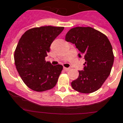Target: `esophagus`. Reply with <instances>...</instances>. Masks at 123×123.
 <instances>
[{"instance_id": "34e87169", "label": "esophagus", "mask_w": 123, "mask_h": 123, "mask_svg": "<svg viewBox=\"0 0 123 123\" xmlns=\"http://www.w3.org/2000/svg\"><path fill=\"white\" fill-rule=\"evenodd\" d=\"M70 70V68H66V67H64V70L67 72V71H68Z\"/></svg>"}]
</instances>
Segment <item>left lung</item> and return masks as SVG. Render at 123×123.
<instances>
[{"label":"left lung","mask_w":123,"mask_h":123,"mask_svg":"<svg viewBox=\"0 0 123 123\" xmlns=\"http://www.w3.org/2000/svg\"><path fill=\"white\" fill-rule=\"evenodd\" d=\"M65 40L75 44L80 51L79 57L85 60L83 70L71 83L74 89L91 93L99 89L110 75L114 61L112 46L105 34L92 27L71 29Z\"/></svg>","instance_id":"8db88e82"}]
</instances>
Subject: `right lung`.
I'll return each instance as SVG.
<instances>
[{"label":"right lung","mask_w":123,"mask_h":123,"mask_svg":"<svg viewBox=\"0 0 123 123\" xmlns=\"http://www.w3.org/2000/svg\"><path fill=\"white\" fill-rule=\"evenodd\" d=\"M63 30L62 27H36L27 31L19 40L14 53L15 64L20 77L31 89L45 91L57 84L63 67L53 66L45 57Z\"/></svg>","instance_id":"right-lung-1"}]
</instances>
